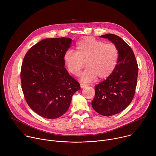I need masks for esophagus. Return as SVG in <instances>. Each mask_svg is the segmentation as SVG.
Here are the masks:
<instances>
[{
	"instance_id": "34e87169",
	"label": "esophagus",
	"mask_w": 156,
	"mask_h": 156,
	"mask_svg": "<svg viewBox=\"0 0 156 156\" xmlns=\"http://www.w3.org/2000/svg\"><path fill=\"white\" fill-rule=\"evenodd\" d=\"M87 86V85L86 84H83V83H81V84H80V86H81V88H83V87H86V86Z\"/></svg>"
}]
</instances>
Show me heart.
I'll use <instances>...</instances> for the list:
<instances>
[{"label": "heart", "mask_w": 156, "mask_h": 156, "mask_svg": "<svg viewBox=\"0 0 156 156\" xmlns=\"http://www.w3.org/2000/svg\"><path fill=\"white\" fill-rule=\"evenodd\" d=\"M119 51L113 43H106L93 37H84L76 44V51L68 50L63 55V62L68 71L78 75L84 67L80 79L90 82L98 76L105 79L114 72L118 63Z\"/></svg>", "instance_id": "heart-1"}]
</instances>
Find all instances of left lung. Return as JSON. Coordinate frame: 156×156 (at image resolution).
I'll use <instances>...</instances> for the list:
<instances>
[{"mask_svg": "<svg viewBox=\"0 0 156 156\" xmlns=\"http://www.w3.org/2000/svg\"><path fill=\"white\" fill-rule=\"evenodd\" d=\"M100 37L108 39L119 51L117 65L110 76L95 86V97L91 104L99 114L109 117L123 111L134 97L138 66L131 48L119 36L106 34Z\"/></svg>", "mask_w": 156, "mask_h": 156, "instance_id": "obj_1", "label": "left lung"}]
</instances>
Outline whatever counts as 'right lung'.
<instances>
[{
  "instance_id": "1",
  "label": "right lung",
  "mask_w": 156,
  "mask_h": 156,
  "mask_svg": "<svg viewBox=\"0 0 156 156\" xmlns=\"http://www.w3.org/2000/svg\"><path fill=\"white\" fill-rule=\"evenodd\" d=\"M72 39H44L26 54L21 69V87L30 108L42 117L54 119L69 109L80 84L64 67L63 55Z\"/></svg>"
}]
</instances>
